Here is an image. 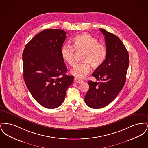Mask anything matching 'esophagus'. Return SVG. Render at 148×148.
<instances>
[{
	"mask_svg": "<svg viewBox=\"0 0 148 148\" xmlns=\"http://www.w3.org/2000/svg\"><path fill=\"white\" fill-rule=\"evenodd\" d=\"M74 82L76 83H79V84H81L83 82V80H80V79H79L77 77H75L74 78Z\"/></svg>",
	"mask_w": 148,
	"mask_h": 148,
	"instance_id": "obj_1",
	"label": "esophagus"
}]
</instances>
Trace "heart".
I'll use <instances>...</instances> for the list:
<instances>
[{
    "label": "heart",
    "instance_id": "heart-1",
    "mask_svg": "<svg viewBox=\"0 0 148 148\" xmlns=\"http://www.w3.org/2000/svg\"><path fill=\"white\" fill-rule=\"evenodd\" d=\"M72 46L65 44L61 49V55L64 60L72 66L74 63V52L84 51L82 61L84 63L75 64L71 73L76 77L83 79L90 71V66L94 69L100 67L106 60L107 48L106 44L99 42L98 39L92 35L84 33L76 35L73 40Z\"/></svg>",
    "mask_w": 148,
    "mask_h": 148
}]
</instances>
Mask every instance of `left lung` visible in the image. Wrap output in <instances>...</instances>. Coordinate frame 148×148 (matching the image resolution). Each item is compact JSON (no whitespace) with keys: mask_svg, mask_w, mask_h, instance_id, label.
I'll return each instance as SVG.
<instances>
[{"mask_svg":"<svg viewBox=\"0 0 148 148\" xmlns=\"http://www.w3.org/2000/svg\"><path fill=\"white\" fill-rule=\"evenodd\" d=\"M99 30L105 36L107 56L92 74L99 82H88L89 89L84 99L86 104L94 109L105 107L117 97L125 83L129 65L128 52L119 38L104 29Z\"/></svg>","mask_w":148,"mask_h":148,"instance_id":"8db88e82","label":"left lung"}]
</instances>
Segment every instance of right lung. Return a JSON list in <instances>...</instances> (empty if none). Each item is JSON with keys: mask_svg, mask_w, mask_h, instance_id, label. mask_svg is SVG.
<instances>
[{"mask_svg": "<svg viewBox=\"0 0 148 148\" xmlns=\"http://www.w3.org/2000/svg\"><path fill=\"white\" fill-rule=\"evenodd\" d=\"M63 30L48 29L26 45L23 53L24 79L30 92L41 106L48 109L63 103L74 77L67 75L61 55L66 38Z\"/></svg>", "mask_w": 148, "mask_h": 148, "instance_id": "add662e5", "label": "right lung"}]
</instances>
